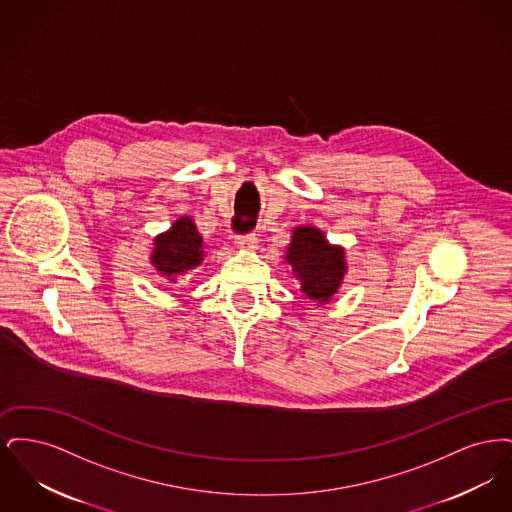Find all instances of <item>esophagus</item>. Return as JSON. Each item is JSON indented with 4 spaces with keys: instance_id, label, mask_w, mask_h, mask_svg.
Returning a JSON list of instances; mask_svg holds the SVG:
<instances>
[{
    "instance_id": "esophagus-1",
    "label": "esophagus",
    "mask_w": 512,
    "mask_h": 512,
    "mask_svg": "<svg viewBox=\"0 0 512 512\" xmlns=\"http://www.w3.org/2000/svg\"><path fill=\"white\" fill-rule=\"evenodd\" d=\"M234 244L240 249H255L257 247V238L255 234H245V236H236Z\"/></svg>"
}]
</instances>
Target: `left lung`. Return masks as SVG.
I'll return each instance as SVG.
<instances>
[{"label":"left lung","mask_w":512,"mask_h":512,"mask_svg":"<svg viewBox=\"0 0 512 512\" xmlns=\"http://www.w3.org/2000/svg\"><path fill=\"white\" fill-rule=\"evenodd\" d=\"M286 263L299 278L301 292L318 303L332 299L347 270L345 251L340 245L328 244L324 232L313 226L293 230L292 244L286 247Z\"/></svg>","instance_id":"obj_1"}]
</instances>
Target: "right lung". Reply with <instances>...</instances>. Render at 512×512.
<instances>
[{"instance_id":"add662e5","label":"right lung","mask_w":512,"mask_h":512,"mask_svg":"<svg viewBox=\"0 0 512 512\" xmlns=\"http://www.w3.org/2000/svg\"><path fill=\"white\" fill-rule=\"evenodd\" d=\"M151 265L171 282L176 276L199 267L203 261V238L190 217H180L171 228L153 240Z\"/></svg>"}]
</instances>
